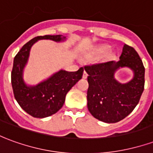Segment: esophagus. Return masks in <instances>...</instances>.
<instances>
[{"label":"esophagus","mask_w":153,"mask_h":153,"mask_svg":"<svg viewBox=\"0 0 153 153\" xmlns=\"http://www.w3.org/2000/svg\"><path fill=\"white\" fill-rule=\"evenodd\" d=\"M88 73H87L86 71L84 70V71H83V79H87V78H88Z\"/></svg>","instance_id":"esophagus-1"}]
</instances>
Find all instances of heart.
Instances as JSON below:
<instances>
[{
	"mask_svg": "<svg viewBox=\"0 0 153 153\" xmlns=\"http://www.w3.org/2000/svg\"><path fill=\"white\" fill-rule=\"evenodd\" d=\"M108 50V47H102L101 49H100V51H106Z\"/></svg>",
	"mask_w": 153,
	"mask_h": 153,
	"instance_id": "b5f03b06",
	"label": "heart"
}]
</instances>
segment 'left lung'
<instances>
[{"label":"left lung","instance_id":"8db88e82","mask_svg":"<svg viewBox=\"0 0 153 153\" xmlns=\"http://www.w3.org/2000/svg\"><path fill=\"white\" fill-rule=\"evenodd\" d=\"M127 66L135 72L134 79L121 85L114 79V71ZM88 74V108L101 121L116 123L125 119L138 105L144 89L145 69L138 52L125 44L118 62L108 61L84 66Z\"/></svg>","mask_w":153,"mask_h":153}]
</instances>
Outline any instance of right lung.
Here are the masks:
<instances>
[{
  "mask_svg": "<svg viewBox=\"0 0 153 153\" xmlns=\"http://www.w3.org/2000/svg\"><path fill=\"white\" fill-rule=\"evenodd\" d=\"M62 35L38 36L25 44L14 59L11 84L15 98L26 112L36 118H44L56 113L63 106L65 96L71 88L82 79L83 68L74 72L60 70L48 79L35 87H28L23 81L22 74L33 44L40 39L59 41Z\"/></svg>",
  "mask_w": 153,
  "mask_h": 153,
  "instance_id": "add662e5",
  "label": "right lung"
}]
</instances>
